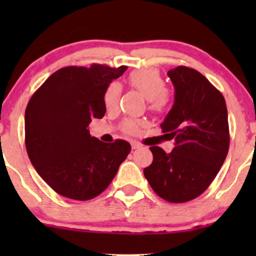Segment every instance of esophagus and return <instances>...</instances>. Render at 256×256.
Returning a JSON list of instances; mask_svg holds the SVG:
<instances>
[{"label":"esophagus","instance_id":"34e87169","mask_svg":"<svg viewBox=\"0 0 256 256\" xmlns=\"http://www.w3.org/2000/svg\"><path fill=\"white\" fill-rule=\"evenodd\" d=\"M131 146H132V149H140V148H142V144L138 142H131Z\"/></svg>","mask_w":256,"mask_h":256}]
</instances>
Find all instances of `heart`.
I'll return each mask as SVG.
<instances>
[{
  "label": "heart",
  "mask_w": 256,
  "mask_h": 256,
  "mask_svg": "<svg viewBox=\"0 0 256 256\" xmlns=\"http://www.w3.org/2000/svg\"><path fill=\"white\" fill-rule=\"evenodd\" d=\"M128 83L131 88L143 94L149 102V108L154 112L166 110L170 102V95L165 89L166 84L160 72L155 68H140L132 71L128 77ZM122 96V85L118 82H112L104 92V104L107 110H113L119 104ZM140 122L134 119H126L122 122V128L128 134H134L140 131Z\"/></svg>",
  "instance_id": "1"
}]
</instances>
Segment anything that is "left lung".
<instances>
[{"mask_svg":"<svg viewBox=\"0 0 256 256\" xmlns=\"http://www.w3.org/2000/svg\"><path fill=\"white\" fill-rule=\"evenodd\" d=\"M174 86V104L161 124L174 140L166 154L150 146L152 162L144 177L161 198L183 204L201 195L224 164L230 146L224 96L204 76L178 66L167 72Z\"/></svg>","mask_w":256,"mask_h":256,"instance_id":"1","label":"left lung"}]
</instances>
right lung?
<instances>
[{"instance_id": "right-lung-1", "label": "right lung", "mask_w": 256, "mask_h": 256, "mask_svg": "<svg viewBox=\"0 0 256 256\" xmlns=\"http://www.w3.org/2000/svg\"><path fill=\"white\" fill-rule=\"evenodd\" d=\"M128 67L92 64L54 72L32 95L25 110V146L38 174L58 195L86 201L107 189L130 143L91 137V119L106 113L104 92Z\"/></svg>"}]
</instances>
